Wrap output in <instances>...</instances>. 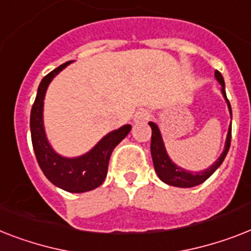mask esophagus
Wrapping results in <instances>:
<instances>
[{
  "label": "esophagus",
  "instance_id": "34e87169",
  "mask_svg": "<svg viewBox=\"0 0 251 251\" xmlns=\"http://www.w3.org/2000/svg\"><path fill=\"white\" fill-rule=\"evenodd\" d=\"M150 117H151L150 112L146 111V109H140V111L136 112L135 116H134V121L144 122V121H147V120H150Z\"/></svg>",
  "mask_w": 251,
  "mask_h": 251
}]
</instances>
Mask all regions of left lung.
<instances>
[{"instance_id":"left-lung-1","label":"left lung","mask_w":251,"mask_h":251,"mask_svg":"<svg viewBox=\"0 0 251 251\" xmlns=\"http://www.w3.org/2000/svg\"><path fill=\"white\" fill-rule=\"evenodd\" d=\"M215 78L217 81L222 85V94L225 97L226 101L228 104V109H229V113H231L232 117V109L231 104H229V100L227 99V95H226V85L223 76L221 75L219 71H215ZM151 129H152V138H151V154H152V160H153V166L154 170H156V174H157L158 178L162 180L164 183L169 185H174V187H180V188H191V187H195V185H199L201 183H203L207 178H210L211 175L214 174V172L217 170L219 166L222 165V162L225 161L226 156L228 153V150H229V146H231V131H232V125H229V129H228L227 139H226V146L223 153L221 154V157L218 158L210 168L205 169V170H201V172L192 173L189 170H185V169L179 168L176 165L170 160L168 152H166V148H165L164 140H162V136H161L160 129L158 126L154 124V122H150Z\"/></svg>"}]
</instances>
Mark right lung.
I'll return each mask as SVG.
<instances>
[{"instance_id": "obj_1", "label": "right lung", "mask_w": 251, "mask_h": 251, "mask_svg": "<svg viewBox=\"0 0 251 251\" xmlns=\"http://www.w3.org/2000/svg\"><path fill=\"white\" fill-rule=\"evenodd\" d=\"M71 63L67 62L59 66L41 81L30 111V136L36 158L45 176L52 184L67 192L82 193L98 188L104 182L112 152L129 134L131 125H124L120 129L108 132L93 150L78 157H63L52 150L44 127L45 94L52 78Z\"/></svg>"}]
</instances>
